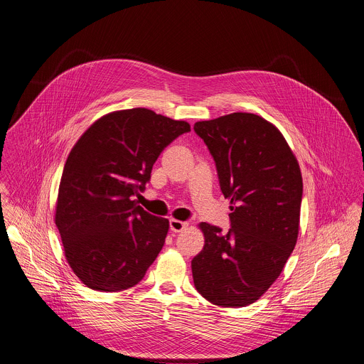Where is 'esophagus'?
<instances>
[{"instance_id":"obj_1","label":"esophagus","mask_w":364,"mask_h":364,"mask_svg":"<svg viewBox=\"0 0 364 364\" xmlns=\"http://www.w3.org/2000/svg\"><path fill=\"white\" fill-rule=\"evenodd\" d=\"M188 223L187 222H181V220H176V219H170V230L174 233L183 232L184 229H187Z\"/></svg>"}]
</instances>
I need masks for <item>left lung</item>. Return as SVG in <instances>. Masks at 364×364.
<instances>
[{"label": "left lung", "instance_id": "1", "mask_svg": "<svg viewBox=\"0 0 364 364\" xmlns=\"http://www.w3.org/2000/svg\"><path fill=\"white\" fill-rule=\"evenodd\" d=\"M194 131L208 146L230 226L200 223L205 237L191 261L196 289L222 307H244L278 279L299 236L303 178L282 132L251 113L198 122Z\"/></svg>", "mask_w": 364, "mask_h": 364}]
</instances>
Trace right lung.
I'll return each mask as SVG.
<instances>
[{
    "label": "right lung",
    "instance_id": "right-lung-1",
    "mask_svg": "<svg viewBox=\"0 0 364 364\" xmlns=\"http://www.w3.org/2000/svg\"><path fill=\"white\" fill-rule=\"evenodd\" d=\"M188 131L187 122L136 107L100 117L71 149L55 225L71 269L87 287H132L156 259L168 220L148 213L134 197L144 191L163 149Z\"/></svg>",
    "mask_w": 364,
    "mask_h": 364
}]
</instances>
